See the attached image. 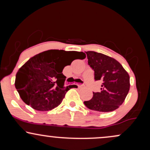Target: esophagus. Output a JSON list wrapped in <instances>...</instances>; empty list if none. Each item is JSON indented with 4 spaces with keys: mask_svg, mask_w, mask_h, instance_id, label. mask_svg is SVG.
<instances>
[{
    "mask_svg": "<svg viewBox=\"0 0 150 150\" xmlns=\"http://www.w3.org/2000/svg\"><path fill=\"white\" fill-rule=\"evenodd\" d=\"M77 86H78V87H82L85 86V85H84V84H82V85H78Z\"/></svg>",
    "mask_w": 150,
    "mask_h": 150,
    "instance_id": "34e87169",
    "label": "esophagus"
}]
</instances>
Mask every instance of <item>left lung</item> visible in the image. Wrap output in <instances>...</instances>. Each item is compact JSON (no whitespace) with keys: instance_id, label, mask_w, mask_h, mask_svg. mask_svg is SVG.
Here are the masks:
<instances>
[{"instance_id":"8db88e82","label":"left lung","mask_w":150,"mask_h":150,"mask_svg":"<svg viewBox=\"0 0 150 150\" xmlns=\"http://www.w3.org/2000/svg\"><path fill=\"white\" fill-rule=\"evenodd\" d=\"M94 80L102 82L101 91L93 92L92 99L84 101L87 108L99 112L116 110L123 103L130 89V77L121 64L106 55L86 51Z\"/></svg>"}]
</instances>
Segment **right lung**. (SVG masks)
Wrapping results in <instances>:
<instances>
[{
    "mask_svg": "<svg viewBox=\"0 0 150 150\" xmlns=\"http://www.w3.org/2000/svg\"><path fill=\"white\" fill-rule=\"evenodd\" d=\"M85 53L48 50L32 57L19 69L15 85L22 101L37 111L57 107L72 85L65 87L62 73L75 59H84Z\"/></svg>",
    "mask_w": 150,
    "mask_h": 150,
    "instance_id": "add662e5",
    "label": "right lung"
}]
</instances>
